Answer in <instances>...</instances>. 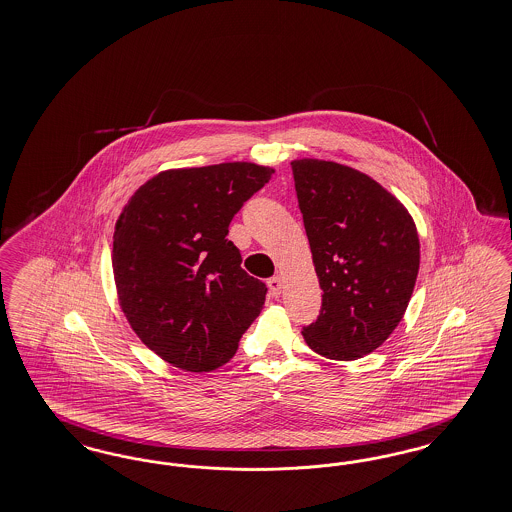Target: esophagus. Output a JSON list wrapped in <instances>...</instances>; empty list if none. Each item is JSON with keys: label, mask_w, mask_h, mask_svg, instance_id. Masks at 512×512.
<instances>
[{"label": "esophagus", "mask_w": 512, "mask_h": 512, "mask_svg": "<svg viewBox=\"0 0 512 512\" xmlns=\"http://www.w3.org/2000/svg\"><path fill=\"white\" fill-rule=\"evenodd\" d=\"M266 284H268L272 297H280V293H282V280H280V276H272Z\"/></svg>", "instance_id": "34e87169"}]
</instances>
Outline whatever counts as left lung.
<instances>
[{
    "mask_svg": "<svg viewBox=\"0 0 512 512\" xmlns=\"http://www.w3.org/2000/svg\"><path fill=\"white\" fill-rule=\"evenodd\" d=\"M291 169L324 291L303 337L331 360L362 358L389 339L408 308L419 272L417 228L389 190L352 167L295 160Z\"/></svg>",
    "mask_w": 512,
    "mask_h": 512,
    "instance_id": "8db88e82",
    "label": "left lung"
}]
</instances>
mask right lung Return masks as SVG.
Here are the masks:
<instances>
[{"label":"right lung","mask_w":512,"mask_h":512,"mask_svg":"<svg viewBox=\"0 0 512 512\" xmlns=\"http://www.w3.org/2000/svg\"><path fill=\"white\" fill-rule=\"evenodd\" d=\"M274 169L232 164L171 169L144 183L116 223L112 268L123 314L175 368H221L265 305L228 225Z\"/></svg>","instance_id":"right-lung-1"}]
</instances>
